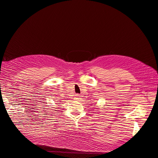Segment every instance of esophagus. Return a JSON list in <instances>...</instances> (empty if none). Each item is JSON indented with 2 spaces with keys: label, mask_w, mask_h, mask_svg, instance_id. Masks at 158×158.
I'll use <instances>...</instances> for the list:
<instances>
[{
  "label": "esophagus",
  "mask_w": 158,
  "mask_h": 158,
  "mask_svg": "<svg viewBox=\"0 0 158 158\" xmlns=\"http://www.w3.org/2000/svg\"><path fill=\"white\" fill-rule=\"evenodd\" d=\"M79 97V95L76 94V95H75V99H78Z\"/></svg>",
  "instance_id": "esophagus-1"
}]
</instances>
